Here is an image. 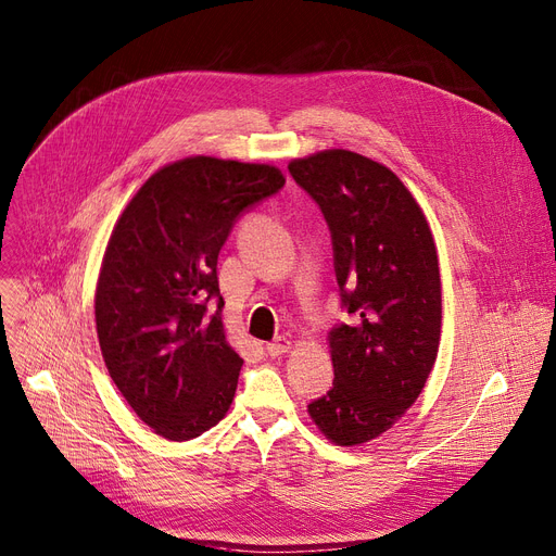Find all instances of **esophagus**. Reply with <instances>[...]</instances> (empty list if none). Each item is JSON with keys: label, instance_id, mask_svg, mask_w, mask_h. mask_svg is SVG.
Instances as JSON below:
<instances>
[{"label": "esophagus", "instance_id": "esophagus-1", "mask_svg": "<svg viewBox=\"0 0 556 556\" xmlns=\"http://www.w3.org/2000/svg\"><path fill=\"white\" fill-rule=\"evenodd\" d=\"M288 349H290V340H288V338H283V336H279L277 340H273V342H268V344H266V352H268V356H273V358H277V356L286 354Z\"/></svg>", "mask_w": 556, "mask_h": 556}]
</instances>
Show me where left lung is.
I'll list each match as a JSON object with an SVG mask.
<instances>
[{
    "label": "left lung",
    "instance_id": "1",
    "mask_svg": "<svg viewBox=\"0 0 556 556\" xmlns=\"http://www.w3.org/2000/svg\"><path fill=\"white\" fill-rule=\"evenodd\" d=\"M323 212L342 308L329 333L333 388L308 415L338 446L383 434L421 394L442 331L437 250L419 204L396 175L352 151L288 164Z\"/></svg>",
    "mask_w": 556,
    "mask_h": 556
}]
</instances>
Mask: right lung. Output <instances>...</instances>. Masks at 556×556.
I'll return each instance as SVG.
<instances>
[{
    "instance_id": "right-lung-1",
    "label": "right lung",
    "mask_w": 556,
    "mask_h": 556,
    "mask_svg": "<svg viewBox=\"0 0 556 556\" xmlns=\"http://www.w3.org/2000/svg\"><path fill=\"white\" fill-rule=\"evenodd\" d=\"M283 185L268 164L187 157L151 175L114 225L94 302L101 354L166 440H193L231 405L243 358L225 340L218 252Z\"/></svg>"
}]
</instances>
